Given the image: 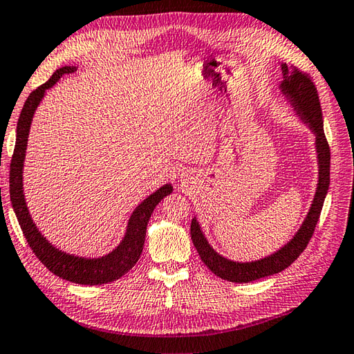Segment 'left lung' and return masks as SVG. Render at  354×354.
Returning <instances> with one entry per match:
<instances>
[{"label": "left lung", "mask_w": 354, "mask_h": 354, "mask_svg": "<svg viewBox=\"0 0 354 354\" xmlns=\"http://www.w3.org/2000/svg\"><path fill=\"white\" fill-rule=\"evenodd\" d=\"M281 68L283 80L281 81L279 88H281L282 95L286 97V101L291 104L294 111L297 113L300 120L308 125V128L315 136V149L318 160L317 190L305 220H303L299 231L294 234L291 240L274 253L252 262H238L221 257L220 253L211 248L207 236L202 232L199 221L193 217L190 231L197 253H199L203 264L212 273L229 282L248 283L262 277L281 273L282 270L290 267L300 257L301 252L306 249L310 236L315 231L317 221L319 214H322V208L328 190V184H330V147H328L324 136L323 113L318 100L317 87L308 77V73H303L295 68H288L286 63H282Z\"/></svg>", "instance_id": "1"}]
</instances>
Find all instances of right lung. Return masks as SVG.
Here are the masks:
<instances>
[{
    "mask_svg": "<svg viewBox=\"0 0 354 354\" xmlns=\"http://www.w3.org/2000/svg\"><path fill=\"white\" fill-rule=\"evenodd\" d=\"M75 71V66H63V68L57 69L45 84L32 90L26 104H24L18 119V127H16V145L10 164V201L16 218L19 221L24 236L30 244L32 253L51 273L73 283L102 285L116 281L136 266L143 250L146 227L152 212L164 197L174 192V187H171V184H164L157 192L147 196L138 207H136L128 220L127 231L122 241L118 244L116 249H113L104 257L84 258L66 253L57 249L53 243H49L42 235L30 216L26 194H24L22 174L30 127L32 116H35L40 101L44 100L46 90L57 84V81L66 73H72Z\"/></svg>",
    "mask_w": 354,
    "mask_h": 354,
    "instance_id": "obj_1",
    "label": "right lung"
}]
</instances>
